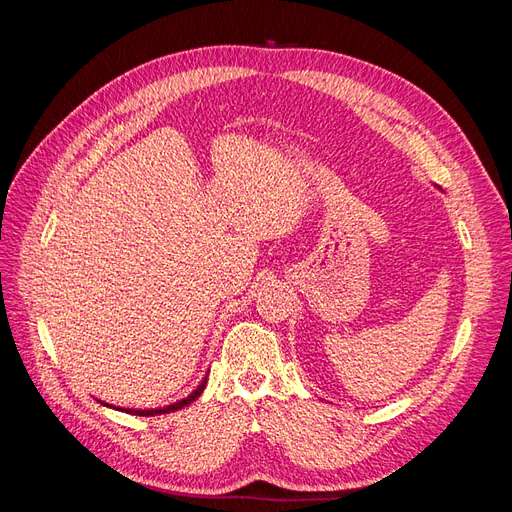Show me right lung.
<instances>
[{
  "instance_id": "add662e5",
  "label": "right lung",
  "mask_w": 512,
  "mask_h": 512,
  "mask_svg": "<svg viewBox=\"0 0 512 512\" xmlns=\"http://www.w3.org/2000/svg\"><path fill=\"white\" fill-rule=\"evenodd\" d=\"M207 386V378L198 384V389L190 395V397H185V399H181V401H177V404H173V406H166V408H156V410H132V408H121V412H130V414H136V416H153V414H166V412H175V410H181V408H185L188 404H192V401L196 399V397H200V393H203V389ZM106 406V404H104Z\"/></svg>"
}]
</instances>
